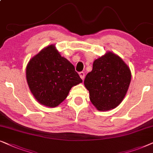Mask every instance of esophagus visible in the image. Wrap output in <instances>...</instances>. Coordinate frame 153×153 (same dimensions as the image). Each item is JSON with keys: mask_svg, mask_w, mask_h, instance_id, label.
I'll use <instances>...</instances> for the list:
<instances>
[{"mask_svg": "<svg viewBox=\"0 0 153 153\" xmlns=\"http://www.w3.org/2000/svg\"><path fill=\"white\" fill-rule=\"evenodd\" d=\"M79 76H80V77L81 78V79H84V77H85V73L81 72L79 73Z\"/></svg>", "mask_w": 153, "mask_h": 153, "instance_id": "esophagus-1", "label": "esophagus"}]
</instances>
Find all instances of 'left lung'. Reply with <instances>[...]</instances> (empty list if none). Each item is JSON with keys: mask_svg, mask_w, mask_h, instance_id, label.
Instances as JSON below:
<instances>
[{"mask_svg": "<svg viewBox=\"0 0 153 153\" xmlns=\"http://www.w3.org/2000/svg\"><path fill=\"white\" fill-rule=\"evenodd\" d=\"M130 69L122 58L108 51L93 62L84 85L90 100L98 111H106L117 107L124 99L131 82Z\"/></svg>", "mask_w": 153, "mask_h": 153, "instance_id": "8db88e82", "label": "left lung"}]
</instances>
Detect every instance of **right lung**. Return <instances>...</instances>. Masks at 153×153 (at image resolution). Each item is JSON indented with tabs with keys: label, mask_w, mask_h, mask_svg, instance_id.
Returning <instances> with one entry per match:
<instances>
[{
	"label": "right lung",
	"mask_w": 153,
	"mask_h": 153,
	"mask_svg": "<svg viewBox=\"0 0 153 153\" xmlns=\"http://www.w3.org/2000/svg\"><path fill=\"white\" fill-rule=\"evenodd\" d=\"M29 89L42 105L56 107L82 79L74 67L60 55L55 45L47 46L31 58L26 70Z\"/></svg>",
	"instance_id": "add662e5"
}]
</instances>
